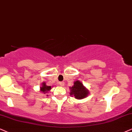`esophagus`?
Segmentation results:
<instances>
[{"instance_id": "34e87169", "label": "esophagus", "mask_w": 132, "mask_h": 132, "mask_svg": "<svg viewBox=\"0 0 132 132\" xmlns=\"http://www.w3.org/2000/svg\"><path fill=\"white\" fill-rule=\"evenodd\" d=\"M59 84L60 85H61V86H64V83H63V82H59Z\"/></svg>"}]
</instances>
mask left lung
<instances>
[{"mask_svg": "<svg viewBox=\"0 0 132 132\" xmlns=\"http://www.w3.org/2000/svg\"><path fill=\"white\" fill-rule=\"evenodd\" d=\"M70 95L73 96L76 99H82L85 98L89 94L88 90L86 89L80 81H76L74 85L70 87Z\"/></svg>", "mask_w": 132, "mask_h": 132, "instance_id": "8db88e82", "label": "left lung"}]
</instances>
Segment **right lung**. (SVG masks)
Instances as JSON below:
<instances>
[{
  "instance_id": "1",
  "label": "right lung",
  "mask_w": 132,
  "mask_h": 132,
  "mask_svg": "<svg viewBox=\"0 0 132 132\" xmlns=\"http://www.w3.org/2000/svg\"><path fill=\"white\" fill-rule=\"evenodd\" d=\"M40 89H41L42 92H43L44 94H46V92H48L49 90H50V89H51V86H46V84H45V82H43V85H42L41 87H40Z\"/></svg>"
}]
</instances>
